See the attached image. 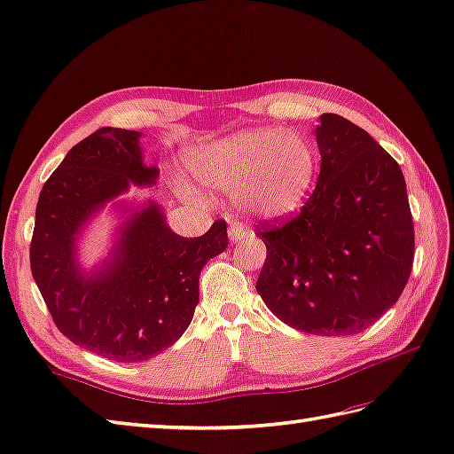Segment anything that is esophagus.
<instances>
[{
    "instance_id": "34e87169",
    "label": "esophagus",
    "mask_w": 454,
    "mask_h": 454,
    "mask_svg": "<svg viewBox=\"0 0 454 454\" xmlns=\"http://www.w3.org/2000/svg\"><path fill=\"white\" fill-rule=\"evenodd\" d=\"M247 234H249V228H247L244 223H239V220H231V223H230V228H228L230 241L244 239Z\"/></svg>"
}]
</instances>
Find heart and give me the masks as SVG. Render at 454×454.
<instances>
[{
  "label": "heart",
  "mask_w": 454,
  "mask_h": 454,
  "mask_svg": "<svg viewBox=\"0 0 454 454\" xmlns=\"http://www.w3.org/2000/svg\"><path fill=\"white\" fill-rule=\"evenodd\" d=\"M187 168L203 187L239 193L249 215L280 220L308 201L317 182L319 153L300 133L255 128L195 146L187 154ZM177 189L184 197H199L187 184H177Z\"/></svg>",
  "instance_id": "obj_1"
}]
</instances>
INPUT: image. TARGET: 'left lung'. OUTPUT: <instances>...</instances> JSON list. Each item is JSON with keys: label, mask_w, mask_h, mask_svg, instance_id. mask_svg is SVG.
Segmentation results:
<instances>
[{"label": "left lung", "mask_w": 454, "mask_h": 454, "mask_svg": "<svg viewBox=\"0 0 454 454\" xmlns=\"http://www.w3.org/2000/svg\"><path fill=\"white\" fill-rule=\"evenodd\" d=\"M321 172L296 218L259 230L257 292L294 329L356 334L396 303L414 262V224L395 158L342 115L315 129Z\"/></svg>", "instance_id": "1"}]
</instances>
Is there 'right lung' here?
<instances>
[{
  "label": "right lung",
  "instance_id": "1",
  "mask_svg": "<svg viewBox=\"0 0 454 454\" xmlns=\"http://www.w3.org/2000/svg\"><path fill=\"white\" fill-rule=\"evenodd\" d=\"M156 179L139 131L102 128L73 146L38 197L30 269L42 298L71 342L115 362L151 360L185 333L199 275L228 246L224 220L203 236L182 238L158 203L118 199ZM112 200L124 223L109 257L87 271L78 262V236Z\"/></svg>",
  "mask_w": 454,
  "mask_h": 454
}]
</instances>
